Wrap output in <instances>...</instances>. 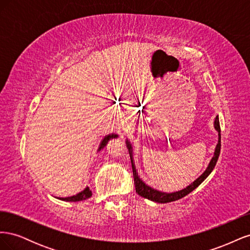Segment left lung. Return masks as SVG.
<instances>
[{
	"label": "left lung",
	"mask_w": 250,
	"mask_h": 250,
	"mask_svg": "<svg viewBox=\"0 0 250 250\" xmlns=\"http://www.w3.org/2000/svg\"><path fill=\"white\" fill-rule=\"evenodd\" d=\"M215 128L219 133V140H218V144L216 146L214 156H213V158H211V161L209 162L208 167L207 168L206 171L203 172L202 175L196 179L193 184H191L190 186H188L186 188H184V190L175 192V193H169V194L168 193H162L160 191L154 190V188H150V187H148L147 185L143 183V180L140 178V176H138L137 170H135V168H134V164H133L132 156H131L132 155L131 145L127 142V147L129 148V150H128V151H129V154H130V161H131V167H132V172H133L135 192H137L140 196H142V197L146 198V199L152 200V201H155V202H158V203H167V202L175 201V200L183 198V197H185V196H187L188 194H190L193 190H195V188H197L202 183V181L209 175L211 171L214 170L215 166L217 164V161H218L219 154H220V149H221V133L220 132H221V129H220V123H219L218 116L215 119Z\"/></svg>",
	"instance_id": "1"
}]
</instances>
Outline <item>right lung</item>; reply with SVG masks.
I'll return each instance as SVG.
<instances>
[{
	"label": "right lung",
	"mask_w": 250,
	"mask_h": 250,
	"mask_svg": "<svg viewBox=\"0 0 250 250\" xmlns=\"http://www.w3.org/2000/svg\"><path fill=\"white\" fill-rule=\"evenodd\" d=\"M113 138H118V134H109V135H106V137H105V138L102 140V142H101V144H100V147H99V149H98V150H101L102 148H104L105 145H106V144H107V142H108L110 139H113ZM90 196H92V191L89 190V188H85L84 190H83V191L80 192V193H78L77 195L71 196V197L62 198V200H64V201H75V202H76V201L85 200V199L89 198Z\"/></svg>",
	"instance_id": "right-lung-1"
}]
</instances>
